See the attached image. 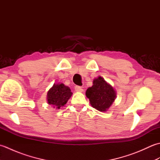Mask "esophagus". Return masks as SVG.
Returning a JSON list of instances; mask_svg holds the SVG:
<instances>
[{
    "label": "esophagus",
    "mask_w": 160,
    "mask_h": 160,
    "mask_svg": "<svg viewBox=\"0 0 160 160\" xmlns=\"http://www.w3.org/2000/svg\"><path fill=\"white\" fill-rule=\"evenodd\" d=\"M75 90H76V91H78V92H82V91H83V89H82V87H80V86H76V87H75Z\"/></svg>",
    "instance_id": "obj_1"
}]
</instances>
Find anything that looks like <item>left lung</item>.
I'll list each match as a JSON object with an SVG mask.
<instances>
[{
    "instance_id": "obj_1",
    "label": "left lung",
    "mask_w": 160,
    "mask_h": 160,
    "mask_svg": "<svg viewBox=\"0 0 160 160\" xmlns=\"http://www.w3.org/2000/svg\"><path fill=\"white\" fill-rule=\"evenodd\" d=\"M93 83V86L87 89L86 96L93 108L100 111H106L115 99V91L102 77L95 79Z\"/></svg>"
}]
</instances>
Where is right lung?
I'll return each instance as SVG.
<instances>
[{"instance_id":"add662e5","label":"right lung","mask_w":160,"mask_h":160,"mask_svg":"<svg viewBox=\"0 0 160 160\" xmlns=\"http://www.w3.org/2000/svg\"><path fill=\"white\" fill-rule=\"evenodd\" d=\"M72 93L69 87L64 86L63 84H54L47 93V100L49 104L54 108H60L63 107L71 98Z\"/></svg>"}]
</instances>
